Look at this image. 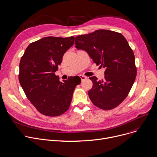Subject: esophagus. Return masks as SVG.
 Segmentation results:
<instances>
[{"mask_svg":"<svg viewBox=\"0 0 157 157\" xmlns=\"http://www.w3.org/2000/svg\"><path fill=\"white\" fill-rule=\"evenodd\" d=\"M80 77L82 81H83V80H85L87 78V77L86 76H84V75H80Z\"/></svg>","mask_w":157,"mask_h":157,"instance_id":"1","label":"esophagus"}]
</instances>
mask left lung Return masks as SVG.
Instances as JSON below:
<instances>
[{
    "instance_id": "obj_1",
    "label": "left lung",
    "mask_w": 157,
    "mask_h": 157,
    "mask_svg": "<svg viewBox=\"0 0 157 157\" xmlns=\"http://www.w3.org/2000/svg\"><path fill=\"white\" fill-rule=\"evenodd\" d=\"M75 44L105 68L104 80L89 78L93 86L88 96L93 104L103 110L117 107L128 97L137 75L135 56L126 39L116 31L98 29L75 37Z\"/></svg>"
}]
</instances>
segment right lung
<instances>
[{
	"label": "right lung",
	"mask_w": 157,
	"mask_h": 157,
	"mask_svg": "<svg viewBox=\"0 0 157 157\" xmlns=\"http://www.w3.org/2000/svg\"><path fill=\"white\" fill-rule=\"evenodd\" d=\"M75 38L48 36L31 43L20 62L18 78L29 101L42 114L58 116L69 109L75 86L72 77L61 82L55 75Z\"/></svg>",
	"instance_id": "obj_1"
}]
</instances>
